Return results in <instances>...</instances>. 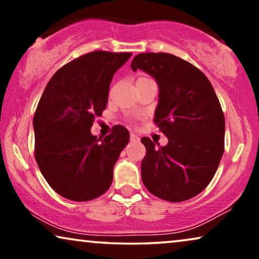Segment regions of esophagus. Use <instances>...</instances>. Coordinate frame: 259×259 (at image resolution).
<instances>
[{
	"label": "esophagus",
	"mask_w": 259,
	"mask_h": 259,
	"mask_svg": "<svg viewBox=\"0 0 259 259\" xmlns=\"http://www.w3.org/2000/svg\"><path fill=\"white\" fill-rule=\"evenodd\" d=\"M130 139H131V141H139V137H138L137 134H134V133H131V136H130Z\"/></svg>",
	"instance_id": "1"
}]
</instances>
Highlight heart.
Wrapping results in <instances>:
<instances>
[{
  "mask_svg": "<svg viewBox=\"0 0 259 259\" xmlns=\"http://www.w3.org/2000/svg\"><path fill=\"white\" fill-rule=\"evenodd\" d=\"M146 79H148V77L143 76V77H139V79H138V80H146ZM138 80H137V81H138Z\"/></svg>",
  "mask_w": 259,
  "mask_h": 259,
  "instance_id": "1",
  "label": "heart"
}]
</instances>
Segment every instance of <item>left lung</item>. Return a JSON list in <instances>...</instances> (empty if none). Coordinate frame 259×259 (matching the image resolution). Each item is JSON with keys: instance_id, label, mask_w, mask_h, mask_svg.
<instances>
[{"instance_id": "1", "label": "left lung", "mask_w": 259, "mask_h": 259, "mask_svg": "<svg viewBox=\"0 0 259 259\" xmlns=\"http://www.w3.org/2000/svg\"><path fill=\"white\" fill-rule=\"evenodd\" d=\"M131 67L157 81L153 121L168 139L157 147L150 138H141L146 147L144 185L172 203L193 198L210 184L224 153L225 118L213 87L197 67L167 53L138 54Z\"/></svg>"}]
</instances>
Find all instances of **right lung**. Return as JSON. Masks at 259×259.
Returning <instances> with one entry per match:
<instances>
[{
    "label": "right lung",
    "mask_w": 259,
    "mask_h": 259,
    "mask_svg": "<svg viewBox=\"0 0 259 259\" xmlns=\"http://www.w3.org/2000/svg\"><path fill=\"white\" fill-rule=\"evenodd\" d=\"M131 55L97 51L80 56L52 76L38 101L35 159L52 189L67 199H95L111 186L130 133L118 125L101 140L91 127L105 111L113 75Z\"/></svg>",
    "instance_id": "right-lung-1"
}]
</instances>
